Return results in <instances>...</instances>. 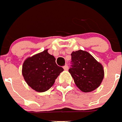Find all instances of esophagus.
Returning <instances> with one entry per match:
<instances>
[{
  "instance_id": "obj_1",
  "label": "esophagus",
  "mask_w": 122,
  "mask_h": 122,
  "mask_svg": "<svg viewBox=\"0 0 122 122\" xmlns=\"http://www.w3.org/2000/svg\"><path fill=\"white\" fill-rule=\"evenodd\" d=\"M64 69L65 70V71H68V69H69V67H68V66L67 65H66L65 66H64Z\"/></svg>"
}]
</instances>
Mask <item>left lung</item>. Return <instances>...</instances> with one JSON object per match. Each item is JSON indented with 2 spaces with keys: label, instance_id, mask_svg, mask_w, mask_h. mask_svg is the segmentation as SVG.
<instances>
[{
  "label": "left lung",
  "instance_id": "8db88e82",
  "mask_svg": "<svg viewBox=\"0 0 122 122\" xmlns=\"http://www.w3.org/2000/svg\"><path fill=\"white\" fill-rule=\"evenodd\" d=\"M71 56L72 65L69 72L77 87L84 92L98 88L105 75L101 63L87 51L82 50L72 51Z\"/></svg>",
  "mask_w": 122,
  "mask_h": 122
}]
</instances>
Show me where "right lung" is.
Returning a JSON list of instances; mask_svg holds the SVG:
<instances>
[{
	"mask_svg": "<svg viewBox=\"0 0 122 122\" xmlns=\"http://www.w3.org/2000/svg\"><path fill=\"white\" fill-rule=\"evenodd\" d=\"M64 69L56 65L48 49L30 56L22 64V74L29 86L37 92L46 91L53 85Z\"/></svg>",
	"mask_w": 122,
	"mask_h": 122,
	"instance_id": "obj_1",
	"label": "right lung"
}]
</instances>
